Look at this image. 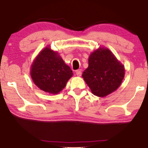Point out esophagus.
I'll use <instances>...</instances> for the list:
<instances>
[{
	"instance_id": "obj_1",
	"label": "esophagus",
	"mask_w": 148,
	"mask_h": 148,
	"mask_svg": "<svg viewBox=\"0 0 148 148\" xmlns=\"http://www.w3.org/2000/svg\"><path fill=\"white\" fill-rule=\"evenodd\" d=\"M76 75H77L78 76H81V74H82V70H76Z\"/></svg>"
}]
</instances>
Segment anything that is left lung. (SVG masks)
Instances as JSON below:
<instances>
[{"mask_svg": "<svg viewBox=\"0 0 148 148\" xmlns=\"http://www.w3.org/2000/svg\"><path fill=\"white\" fill-rule=\"evenodd\" d=\"M124 68L108 49L99 48L89 57V66L83 78L95 96L104 97L119 87Z\"/></svg>", "mask_w": 148, "mask_h": 148, "instance_id": "obj_1", "label": "left lung"}]
</instances>
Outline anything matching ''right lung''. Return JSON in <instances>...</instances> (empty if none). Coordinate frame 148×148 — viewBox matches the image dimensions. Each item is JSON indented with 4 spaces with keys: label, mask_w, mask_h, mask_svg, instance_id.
Wrapping results in <instances>:
<instances>
[{
    "label": "right lung",
    "mask_w": 148,
    "mask_h": 148,
    "mask_svg": "<svg viewBox=\"0 0 148 148\" xmlns=\"http://www.w3.org/2000/svg\"><path fill=\"white\" fill-rule=\"evenodd\" d=\"M31 75L40 89L57 94L65 87L73 73L57 52L46 48L33 63Z\"/></svg>",
    "instance_id": "right-lung-1"
}]
</instances>
